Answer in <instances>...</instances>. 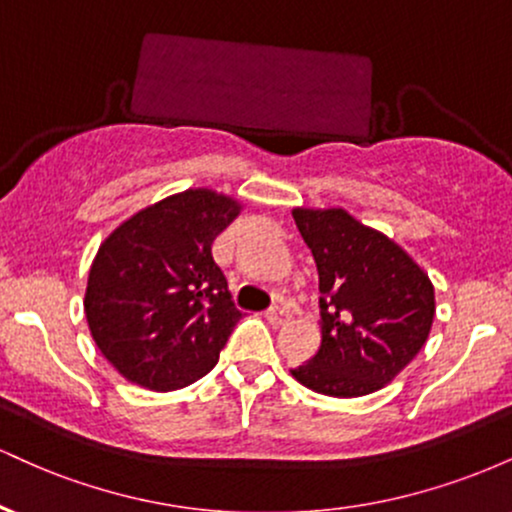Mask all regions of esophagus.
Instances as JSON below:
<instances>
[{
	"mask_svg": "<svg viewBox=\"0 0 512 512\" xmlns=\"http://www.w3.org/2000/svg\"><path fill=\"white\" fill-rule=\"evenodd\" d=\"M264 317H267V320L272 322V325L279 327V325H284V322L289 320L291 315H289V310L284 308V305H274V308H269L267 313H264Z\"/></svg>",
	"mask_w": 512,
	"mask_h": 512,
	"instance_id": "obj_1",
	"label": "esophagus"
}]
</instances>
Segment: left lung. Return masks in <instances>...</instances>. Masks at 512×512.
Wrapping results in <instances>:
<instances>
[{"instance_id":"8db88e82","label":"left lung","mask_w":512,"mask_h":512,"mask_svg":"<svg viewBox=\"0 0 512 512\" xmlns=\"http://www.w3.org/2000/svg\"><path fill=\"white\" fill-rule=\"evenodd\" d=\"M320 276L317 354L291 375L330 397H361L395 380L426 344L436 315L428 274L395 240L344 209H293Z\"/></svg>"}]
</instances>
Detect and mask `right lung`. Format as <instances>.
<instances>
[{
	"label": "right lung",
	"mask_w": 512,
	"mask_h": 512,
	"mask_svg": "<svg viewBox=\"0 0 512 512\" xmlns=\"http://www.w3.org/2000/svg\"><path fill=\"white\" fill-rule=\"evenodd\" d=\"M240 209L197 187L137 211L103 240L84 310L93 342L129 383L168 392L216 366L243 313L211 243Z\"/></svg>",
	"instance_id": "add662e5"
}]
</instances>
